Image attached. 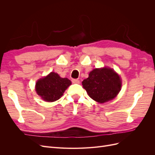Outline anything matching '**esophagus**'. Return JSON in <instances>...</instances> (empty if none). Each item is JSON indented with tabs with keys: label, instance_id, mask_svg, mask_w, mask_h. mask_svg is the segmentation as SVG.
Instances as JSON below:
<instances>
[{
	"label": "esophagus",
	"instance_id": "34e87169",
	"mask_svg": "<svg viewBox=\"0 0 155 155\" xmlns=\"http://www.w3.org/2000/svg\"><path fill=\"white\" fill-rule=\"evenodd\" d=\"M72 82L73 83H75V84H79V81L78 80V79H72Z\"/></svg>",
	"mask_w": 155,
	"mask_h": 155
}]
</instances>
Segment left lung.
Instances as JSON below:
<instances>
[{"instance_id":"1","label":"left lung","mask_w":155,"mask_h":155,"mask_svg":"<svg viewBox=\"0 0 155 155\" xmlns=\"http://www.w3.org/2000/svg\"><path fill=\"white\" fill-rule=\"evenodd\" d=\"M83 87L94 101L103 104L111 100L121 90L120 76L109 68H96L82 81Z\"/></svg>"}]
</instances>
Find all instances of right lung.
<instances>
[{"label":"right lung","instance_id":"1","mask_svg":"<svg viewBox=\"0 0 155 155\" xmlns=\"http://www.w3.org/2000/svg\"><path fill=\"white\" fill-rule=\"evenodd\" d=\"M70 85L71 81L68 79L61 78L58 74L51 72L37 81L35 90L44 100L52 102L59 100Z\"/></svg>","mask_w":155,"mask_h":155}]
</instances>
